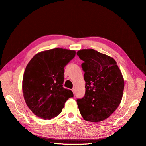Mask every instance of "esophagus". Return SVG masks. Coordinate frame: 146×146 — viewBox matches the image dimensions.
Listing matches in <instances>:
<instances>
[{"label":"esophagus","mask_w":146,"mask_h":146,"mask_svg":"<svg viewBox=\"0 0 146 146\" xmlns=\"http://www.w3.org/2000/svg\"><path fill=\"white\" fill-rule=\"evenodd\" d=\"M72 91L73 92V94H74V95H75V93H76V92H75V89L73 88V89H72Z\"/></svg>","instance_id":"1"}]
</instances>
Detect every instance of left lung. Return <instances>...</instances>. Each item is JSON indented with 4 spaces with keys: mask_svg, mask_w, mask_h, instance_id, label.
Here are the masks:
<instances>
[{
    "mask_svg": "<svg viewBox=\"0 0 146 146\" xmlns=\"http://www.w3.org/2000/svg\"><path fill=\"white\" fill-rule=\"evenodd\" d=\"M83 61L85 94L76 100L83 119L97 123L107 119L121 103L124 81L116 61L93 49L78 51Z\"/></svg>",
    "mask_w": 146,
    "mask_h": 146,
    "instance_id": "left-lung-1",
    "label": "left lung"
}]
</instances>
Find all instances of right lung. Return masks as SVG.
Wrapping results in <instances>:
<instances>
[{"label":"right lung","instance_id":"add662e5","mask_svg":"<svg viewBox=\"0 0 146 146\" xmlns=\"http://www.w3.org/2000/svg\"><path fill=\"white\" fill-rule=\"evenodd\" d=\"M74 50L54 48L38 53L27 65L22 81L25 103L36 116L51 119L62 111L72 90L63 86L65 67L75 56Z\"/></svg>","mask_w":146,"mask_h":146}]
</instances>
